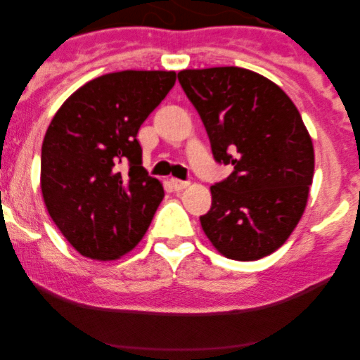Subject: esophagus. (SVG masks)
Returning <instances> with one entry per match:
<instances>
[{"instance_id": "1", "label": "esophagus", "mask_w": 360, "mask_h": 360, "mask_svg": "<svg viewBox=\"0 0 360 360\" xmlns=\"http://www.w3.org/2000/svg\"><path fill=\"white\" fill-rule=\"evenodd\" d=\"M170 184H172L174 190L181 191V190H184V188H186L190 183H188V181H181V179H176V177H172V179H170Z\"/></svg>"}]
</instances>
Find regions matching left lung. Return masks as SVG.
Here are the masks:
<instances>
[{
    "instance_id": "8db88e82",
    "label": "left lung",
    "mask_w": 360,
    "mask_h": 360,
    "mask_svg": "<svg viewBox=\"0 0 360 360\" xmlns=\"http://www.w3.org/2000/svg\"><path fill=\"white\" fill-rule=\"evenodd\" d=\"M177 78L214 160L233 167L210 186L203 231L230 259H261L288 240L307 207L315 158L300 111L281 86L244 68L184 69Z\"/></svg>"
}]
</instances>
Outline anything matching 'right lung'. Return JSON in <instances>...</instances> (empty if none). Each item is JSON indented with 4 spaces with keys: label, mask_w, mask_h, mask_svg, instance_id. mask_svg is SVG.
<instances>
[{
    "label": "right lung",
    "mask_w": 360,
    "mask_h": 360,
    "mask_svg": "<svg viewBox=\"0 0 360 360\" xmlns=\"http://www.w3.org/2000/svg\"><path fill=\"white\" fill-rule=\"evenodd\" d=\"M176 83L174 71H118L76 90L41 146V193L69 244L116 259L146 233L163 188L141 165L137 132ZM127 162L129 174L119 170Z\"/></svg>",
    "instance_id": "right-lung-1"
}]
</instances>
